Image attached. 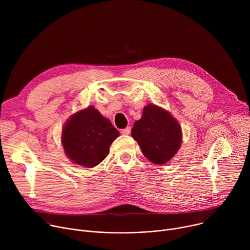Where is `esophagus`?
Returning a JSON list of instances; mask_svg holds the SVG:
<instances>
[{"instance_id": "1", "label": "esophagus", "mask_w": 250, "mask_h": 250, "mask_svg": "<svg viewBox=\"0 0 250 250\" xmlns=\"http://www.w3.org/2000/svg\"><path fill=\"white\" fill-rule=\"evenodd\" d=\"M130 130H131V128H130V126H127V127H125V128H124V129H122V133L123 134H125V135H128L129 133H130Z\"/></svg>"}]
</instances>
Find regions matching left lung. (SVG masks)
Instances as JSON below:
<instances>
[{
	"instance_id": "obj_1",
	"label": "left lung",
	"mask_w": 250,
	"mask_h": 250,
	"mask_svg": "<svg viewBox=\"0 0 250 250\" xmlns=\"http://www.w3.org/2000/svg\"><path fill=\"white\" fill-rule=\"evenodd\" d=\"M144 155L154 164L169 161L181 146V127L165 110L147 104L131 129Z\"/></svg>"
}]
</instances>
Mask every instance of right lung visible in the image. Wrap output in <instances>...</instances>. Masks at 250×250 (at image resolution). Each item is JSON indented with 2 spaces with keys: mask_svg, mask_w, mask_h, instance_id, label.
<instances>
[{
  "mask_svg": "<svg viewBox=\"0 0 250 250\" xmlns=\"http://www.w3.org/2000/svg\"><path fill=\"white\" fill-rule=\"evenodd\" d=\"M119 135L109 120L89 106L68 120L61 139L65 153L72 162L92 168L106 157L111 144Z\"/></svg>",
  "mask_w": 250,
  "mask_h": 250,
  "instance_id": "obj_1",
  "label": "right lung"
}]
</instances>
